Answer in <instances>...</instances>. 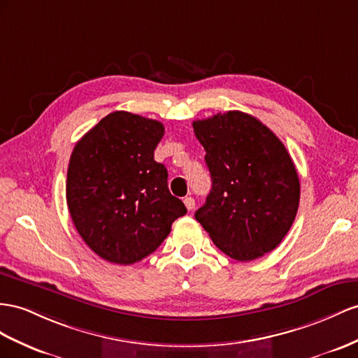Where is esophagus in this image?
Returning <instances> with one entry per match:
<instances>
[{"instance_id": "34e87169", "label": "esophagus", "mask_w": 358, "mask_h": 358, "mask_svg": "<svg viewBox=\"0 0 358 358\" xmlns=\"http://www.w3.org/2000/svg\"><path fill=\"white\" fill-rule=\"evenodd\" d=\"M185 206H186V208L190 212V210L195 208V199L192 198V196H186V198H185Z\"/></svg>"}]
</instances>
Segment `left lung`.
<instances>
[{
  "label": "left lung",
  "instance_id": "8db88e82",
  "mask_svg": "<svg viewBox=\"0 0 358 358\" xmlns=\"http://www.w3.org/2000/svg\"><path fill=\"white\" fill-rule=\"evenodd\" d=\"M212 190L195 213L228 257L251 262L277 248L295 221L299 178L286 146L239 110L194 121Z\"/></svg>",
  "mask_w": 358,
  "mask_h": 358
}]
</instances>
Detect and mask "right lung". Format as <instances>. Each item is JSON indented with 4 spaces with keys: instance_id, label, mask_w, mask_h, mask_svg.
<instances>
[{
    "instance_id": "add662e5",
    "label": "right lung",
    "mask_w": 358,
    "mask_h": 358,
    "mask_svg": "<svg viewBox=\"0 0 358 358\" xmlns=\"http://www.w3.org/2000/svg\"><path fill=\"white\" fill-rule=\"evenodd\" d=\"M162 122L113 112L81 137L71 154L66 203L81 239L101 259L133 264L166 239L186 215L168 189V171L154 160Z\"/></svg>"
}]
</instances>
